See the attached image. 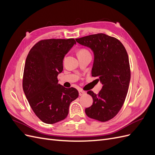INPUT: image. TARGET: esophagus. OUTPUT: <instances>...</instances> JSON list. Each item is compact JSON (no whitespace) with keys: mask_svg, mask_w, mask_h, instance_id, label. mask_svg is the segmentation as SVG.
I'll return each mask as SVG.
<instances>
[{"mask_svg":"<svg viewBox=\"0 0 155 155\" xmlns=\"http://www.w3.org/2000/svg\"><path fill=\"white\" fill-rule=\"evenodd\" d=\"M85 94H86L85 91H84L83 90H79V96H83V95Z\"/></svg>","mask_w":155,"mask_h":155,"instance_id":"esophagus-1","label":"esophagus"}]
</instances>
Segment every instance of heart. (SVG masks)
Wrapping results in <instances>:
<instances>
[{
    "mask_svg": "<svg viewBox=\"0 0 155 155\" xmlns=\"http://www.w3.org/2000/svg\"><path fill=\"white\" fill-rule=\"evenodd\" d=\"M90 54L89 51L85 49V48H81L78 51V54Z\"/></svg>",
    "mask_w": 155,
    "mask_h": 155,
    "instance_id": "heart-1",
    "label": "heart"
}]
</instances>
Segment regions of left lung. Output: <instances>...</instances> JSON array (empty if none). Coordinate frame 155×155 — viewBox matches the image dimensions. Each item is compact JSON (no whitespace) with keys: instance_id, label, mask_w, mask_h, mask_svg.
Wrapping results in <instances>:
<instances>
[{"instance_id":"left-lung-1","label":"left lung","mask_w":155,"mask_h":155,"mask_svg":"<svg viewBox=\"0 0 155 155\" xmlns=\"http://www.w3.org/2000/svg\"><path fill=\"white\" fill-rule=\"evenodd\" d=\"M76 40L93 51L92 76L97 77L103 85L97 94L92 91L87 92L93 98V104L85 109V113L89 118L105 122L118 113L127 94L130 79L127 52L118 39L104 34Z\"/></svg>"}]
</instances>
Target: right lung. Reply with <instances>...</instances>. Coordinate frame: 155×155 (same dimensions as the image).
I'll return each mask as SVG.
<instances>
[{"instance_id":"right-lung-1","label":"right lung","mask_w":155,"mask_h":155,"mask_svg":"<svg viewBox=\"0 0 155 155\" xmlns=\"http://www.w3.org/2000/svg\"><path fill=\"white\" fill-rule=\"evenodd\" d=\"M76 42L74 39L41 40L26 59L22 88L35 115L48 124L67 118L70 103L79 96L76 88L58 84L64 55Z\"/></svg>"}]
</instances>
